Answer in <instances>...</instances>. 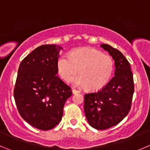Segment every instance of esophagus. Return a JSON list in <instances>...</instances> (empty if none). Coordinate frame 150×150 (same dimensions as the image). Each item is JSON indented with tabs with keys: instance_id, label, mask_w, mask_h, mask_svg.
Returning a JSON list of instances; mask_svg holds the SVG:
<instances>
[{
	"instance_id": "34e87169",
	"label": "esophagus",
	"mask_w": 150,
	"mask_h": 150,
	"mask_svg": "<svg viewBox=\"0 0 150 150\" xmlns=\"http://www.w3.org/2000/svg\"><path fill=\"white\" fill-rule=\"evenodd\" d=\"M72 92L73 94H77V93H80V91L77 90V89H72Z\"/></svg>"
}]
</instances>
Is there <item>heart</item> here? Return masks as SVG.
Returning a JSON list of instances; mask_svg holds the SVG:
<instances>
[{
    "instance_id": "obj_1",
    "label": "heart",
    "mask_w": 150,
    "mask_h": 150,
    "mask_svg": "<svg viewBox=\"0 0 150 150\" xmlns=\"http://www.w3.org/2000/svg\"><path fill=\"white\" fill-rule=\"evenodd\" d=\"M57 72L66 82L72 79L76 86H87L89 90H99L108 83L114 71V61L111 56L103 54L94 48H81L63 54L56 63Z\"/></svg>"
}]
</instances>
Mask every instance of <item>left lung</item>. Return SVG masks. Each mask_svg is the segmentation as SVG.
Listing matches in <instances>:
<instances>
[{
  "label": "left lung",
  "instance_id": "left-lung-1",
  "mask_svg": "<svg viewBox=\"0 0 150 150\" xmlns=\"http://www.w3.org/2000/svg\"><path fill=\"white\" fill-rule=\"evenodd\" d=\"M100 47L114 60L115 76L100 91L85 95L84 112L91 127L106 129L117 125L129 113L134 83L130 64L124 54L108 44Z\"/></svg>",
  "mask_w": 150,
  "mask_h": 150
}]
</instances>
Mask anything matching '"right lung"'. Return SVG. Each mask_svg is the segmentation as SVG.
Returning <instances> with one entry per match:
<instances>
[{"label": "right lung", "instance_id": "1", "mask_svg": "<svg viewBox=\"0 0 150 150\" xmlns=\"http://www.w3.org/2000/svg\"><path fill=\"white\" fill-rule=\"evenodd\" d=\"M61 47L42 45L21 61L18 71L14 97L21 116L40 130L54 128L61 121L71 88L57 74L56 63Z\"/></svg>", "mask_w": 150, "mask_h": 150}]
</instances>
